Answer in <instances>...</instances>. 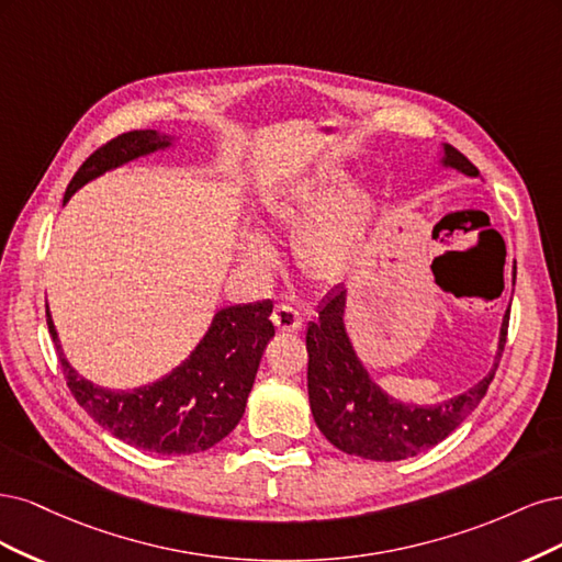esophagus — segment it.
Here are the masks:
<instances>
[{"label": "esophagus", "mask_w": 562, "mask_h": 562, "mask_svg": "<svg viewBox=\"0 0 562 562\" xmlns=\"http://www.w3.org/2000/svg\"><path fill=\"white\" fill-rule=\"evenodd\" d=\"M270 319H273V324L280 331H289V334H294L303 327L301 313L294 311L292 305H284V303L276 305V311H273V315H270Z\"/></svg>", "instance_id": "34e87169"}]
</instances>
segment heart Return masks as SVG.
I'll use <instances>...</instances> for the list:
<instances>
[{"label":"heart","mask_w":562,"mask_h":562,"mask_svg":"<svg viewBox=\"0 0 562 562\" xmlns=\"http://www.w3.org/2000/svg\"><path fill=\"white\" fill-rule=\"evenodd\" d=\"M268 220L276 228L299 235L296 261L305 276L334 282L355 266L371 205L364 195H346V182H319L282 191L266 203ZM245 261L268 270L276 251L263 238H251L243 251Z\"/></svg>","instance_id":"1"}]
</instances>
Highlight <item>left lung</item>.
<instances>
[{
	"label": "left lung",
	"mask_w": 562,
	"mask_h": 562,
	"mask_svg": "<svg viewBox=\"0 0 562 562\" xmlns=\"http://www.w3.org/2000/svg\"><path fill=\"white\" fill-rule=\"evenodd\" d=\"M446 166L472 177L479 175L474 162L450 144H446ZM342 307L346 289L338 286L322 303L319 319L307 327V396L324 437L342 452L375 462L406 460L443 441L491 387L509 331L506 313L497 364L479 385L439 406H406L375 387L367 369L359 364L342 327Z\"/></svg>",
	"instance_id": "obj_1"
}]
</instances>
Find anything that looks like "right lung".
<instances>
[{"label":"right lung","mask_w":562,"mask_h":562,"mask_svg":"<svg viewBox=\"0 0 562 562\" xmlns=\"http://www.w3.org/2000/svg\"><path fill=\"white\" fill-rule=\"evenodd\" d=\"M168 144L170 139L156 131H131L104 142L71 177L65 201L98 175ZM270 313V299L224 307L182 367L133 392L102 390L77 375L63 357L48 311L46 322L67 387L95 423L135 448L160 456H191L220 443L240 423L261 355L276 336Z\"/></svg>","instance_id":"right-lung-1"}]
</instances>
